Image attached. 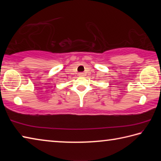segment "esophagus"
I'll return each instance as SVG.
<instances>
[{
  "instance_id": "esophagus-1",
  "label": "esophagus",
  "mask_w": 161,
  "mask_h": 161,
  "mask_svg": "<svg viewBox=\"0 0 161 161\" xmlns=\"http://www.w3.org/2000/svg\"><path fill=\"white\" fill-rule=\"evenodd\" d=\"M78 75L79 76H83L84 75V73H78Z\"/></svg>"
}]
</instances>
